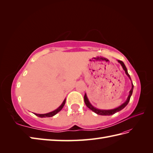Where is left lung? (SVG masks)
<instances>
[{
	"mask_svg": "<svg viewBox=\"0 0 153 153\" xmlns=\"http://www.w3.org/2000/svg\"><path fill=\"white\" fill-rule=\"evenodd\" d=\"M118 62L121 64V66H122L123 69L124 70L125 72H126V74L127 75V76H128V77L129 79H131V77L130 76H129V75L128 72V70H127V68L125 66V64H123V62L121 60H118ZM133 89H134V85H133V83H131V90L129 91V96L128 97V99H127V100H126L125 102H123L122 105H120V106H118V108H116L114 109H112V110H100V109H98V108H96L94 107L90 103L89 100H88V98H87V95L86 93L85 94V96H84V101H85V103L86 106L88 107V108L89 109H91L92 110V111H93L94 112H95L96 114H97L99 115H102V116H110V115H112L114 114H115L116 112H118L119 111H120V110H122L123 108H125V107L126 106V105H128L129 100H130V97L132 95V93H133Z\"/></svg>",
	"mask_w": 153,
	"mask_h": 153,
	"instance_id": "1",
	"label": "left lung"
}]
</instances>
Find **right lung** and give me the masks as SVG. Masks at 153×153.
I'll use <instances>...</instances> for the list:
<instances>
[{"label": "right lung", "instance_id": "1", "mask_svg": "<svg viewBox=\"0 0 153 153\" xmlns=\"http://www.w3.org/2000/svg\"><path fill=\"white\" fill-rule=\"evenodd\" d=\"M65 102H66V99H64V100L63 101V102L62 103V105L58 107L57 109H56L53 112H48L47 114H36V113H34L35 115H36L38 117H40V118H46V117H52L54 116L55 114H56L58 112H59L60 110L62 109V108L64 107V105H65Z\"/></svg>", "mask_w": 153, "mask_h": 153}]
</instances>
